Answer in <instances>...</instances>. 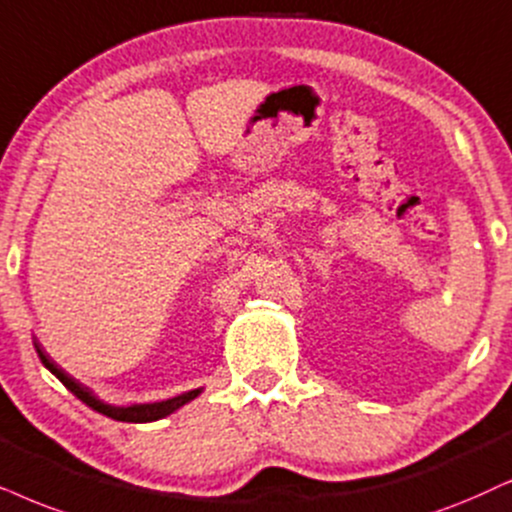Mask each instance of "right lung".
I'll return each mask as SVG.
<instances>
[{
	"label": "right lung",
	"instance_id": "add662e5",
	"mask_svg": "<svg viewBox=\"0 0 512 512\" xmlns=\"http://www.w3.org/2000/svg\"><path fill=\"white\" fill-rule=\"evenodd\" d=\"M35 349L37 354H40L42 364L49 368L51 373L56 375L58 380H61L63 385L68 387L70 392L75 394L77 399L84 401V404L89 406V409L103 413V416L113 418V420H122V423H153V420H160L165 416H170L177 409H181L184 404H189L191 399H196L200 392H203V387H198V390H191V392H184V394H177V397L172 399H163V401H153V404H132V406H113V404H106V401L96 397V394L89 390V387H84L82 383H77L73 375H68L63 371L61 366L56 364L54 359L49 357L47 352H44V347L40 342L35 340Z\"/></svg>",
	"mask_w": 512,
	"mask_h": 512
}]
</instances>
